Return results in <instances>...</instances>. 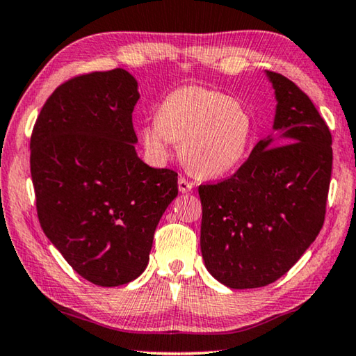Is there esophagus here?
<instances>
[{
  "mask_svg": "<svg viewBox=\"0 0 356 356\" xmlns=\"http://www.w3.org/2000/svg\"><path fill=\"white\" fill-rule=\"evenodd\" d=\"M178 189H179V193H189L191 189H193V183H189L186 178H183V177H179L178 178Z\"/></svg>",
  "mask_w": 356,
  "mask_h": 356,
  "instance_id": "obj_1",
  "label": "esophagus"
}]
</instances>
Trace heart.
I'll use <instances>...</instances> for the list:
<instances>
[{
    "label": "heart",
    "mask_w": 356,
    "mask_h": 356,
    "mask_svg": "<svg viewBox=\"0 0 356 356\" xmlns=\"http://www.w3.org/2000/svg\"><path fill=\"white\" fill-rule=\"evenodd\" d=\"M254 128V118L241 101L189 85L163 97L156 120L140 127V141L156 163L165 162L172 144L179 143L188 170L204 178H220L244 161Z\"/></svg>",
    "instance_id": "obj_1"
}]
</instances>
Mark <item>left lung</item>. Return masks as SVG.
<instances>
[{
    "instance_id": "obj_1",
    "label": "left lung",
    "mask_w": 356,
    "mask_h": 356,
    "mask_svg": "<svg viewBox=\"0 0 356 356\" xmlns=\"http://www.w3.org/2000/svg\"><path fill=\"white\" fill-rule=\"evenodd\" d=\"M265 74L277 102L275 133L257 143L233 177L199 186L204 264L231 289L264 287L286 275L326 215L331 131L293 81Z\"/></svg>"
}]
</instances>
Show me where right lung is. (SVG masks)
Returning a JSON list of instances; mask_svg holds the SVG:
<instances>
[{"label": "right lung", "mask_w": 356, "mask_h": 356, "mask_svg": "<svg viewBox=\"0 0 356 356\" xmlns=\"http://www.w3.org/2000/svg\"><path fill=\"white\" fill-rule=\"evenodd\" d=\"M138 81L123 69L75 76L44 102L30 172L46 238L86 281L115 287L146 270L178 173L138 157Z\"/></svg>", "instance_id": "obj_1"}]
</instances>
